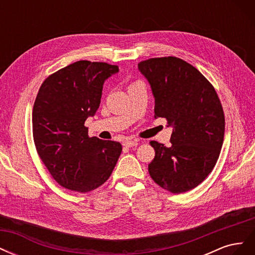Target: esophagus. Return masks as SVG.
<instances>
[{"instance_id": "34e87169", "label": "esophagus", "mask_w": 255, "mask_h": 255, "mask_svg": "<svg viewBox=\"0 0 255 255\" xmlns=\"http://www.w3.org/2000/svg\"><path fill=\"white\" fill-rule=\"evenodd\" d=\"M138 140H126L125 142H123V145L125 146H128V148H132V146H136L138 145Z\"/></svg>"}]
</instances>
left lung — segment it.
Returning <instances> with one entry per match:
<instances>
[{
    "label": "left lung",
    "mask_w": 255,
    "mask_h": 255,
    "mask_svg": "<svg viewBox=\"0 0 255 255\" xmlns=\"http://www.w3.org/2000/svg\"><path fill=\"white\" fill-rule=\"evenodd\" d=\"M155 100V118L172 127L171 146L150 141L152 180L172 194L197 187L215 167L225 137V114L213 85L186 61L150 58L138 64Z\"/></svg>",
    "instance_id": "obj_1"
}]
</instances>
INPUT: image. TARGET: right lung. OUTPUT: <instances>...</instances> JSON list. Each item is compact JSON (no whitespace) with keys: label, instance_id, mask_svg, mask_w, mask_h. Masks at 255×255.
<instances>
[{"label":"right lung","instance_id":"obj_1","mask_svg":"<svg viewBox=\"0 0 255 255\" xmlns=\"http://www.w3.org/2000/svg\"><path fill=\"white\" fill-rule=\"evenodd\" d=\"M118 66L80 60L44 80L33 109L38 155L60 186L88 192L111 176L122 151L117 141L89 137L85 121L95 116L105 80Z\"/></svg>","mask_w":255,"mask_h":255}]
</instances>
